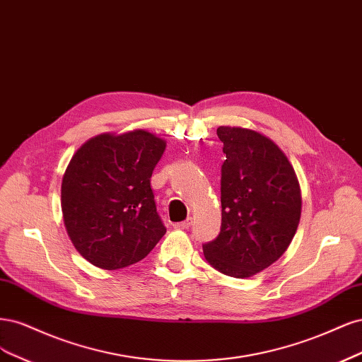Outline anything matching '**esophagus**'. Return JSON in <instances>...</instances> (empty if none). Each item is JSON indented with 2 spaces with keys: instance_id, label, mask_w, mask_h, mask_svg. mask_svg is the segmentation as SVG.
<instances>
[{
  "instance_id": "obj_1",
  "label": "esophagus",
  "mask_w": 362,
  "mask_h": 362,
  "mask_svg": "<svg viewBox=\"0 0 362 362\" xmlns=\"http://www.w3.org/2000/svg\"><path fill=\"white\" fill-rule=\"evenodd\" d=\"M191 224H192V219L188 218L186 221H182V223H176V224H174V228H177V230H188V228L191 227Z\"/></svg>"
}]
</instances>
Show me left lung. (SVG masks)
<instances>
[{
  "instance_id": "1",
  "label": "left lung",
  "mask_w": 362,
  "mask_h": 362,
  "mask_svg": "<svg viewBox=\"0 0 362 362\" xmlns=\"http://www.w3.org/2000/svg\"><path fill=\"white\" fill-rule=\"evenodd\" d=\"M226 153L221 167L219 235L203 245L207 263L248 278L276 262L293 239L300 191L293 167L269 138L242 127L219 126Z\"/></svg>"
}]
</instances>
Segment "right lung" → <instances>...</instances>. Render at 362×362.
<instances>
[{
	"label": "right lung",
	"mask_w": 362,
	"mask_h": 362,
	"mask_svg": "<svg viewBox=\"0 0 362 362\" xmlns=\"http://www.w3.org/2000/svg\"><path fill=\"white\" fill-rule=\"evenodd\" d=\"M165 141L147 131L103 134L78 148L62 183L69 238L102 269L131 266L165 235L150 177Z\"/></svg>",
	"instance_id": "obj_1"
}]
</instances>
